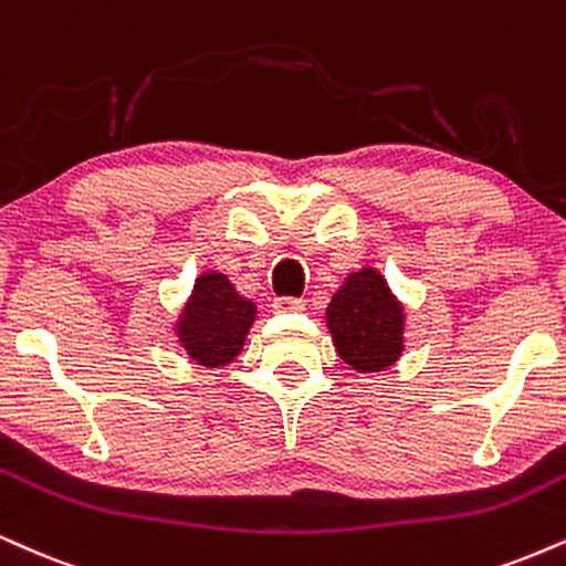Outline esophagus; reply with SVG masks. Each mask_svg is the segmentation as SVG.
Masks as SVG:
<instances>
[{"mask_svg":"<svg viewBox=\"0 0 566 566\" xmlns=\"http://www.w3.org/2000/svg\"><path fill=\"white\" fill-rule=\"evenodd\" d=\"M271 308H274L276 313H297L305 308V303L297 301V297H274Z\"/></svg>","mask_w":566,"mask_h":566,"instance_id":"1","label":"esophagus"}]
</instances>
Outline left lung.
<instances>
[{"label": "left lung", "mask_w": 566, "mask_h": 566, "mask_svg": "<svg viewBox=\"0 0 566 566\" xmlns=\"http://www.w3.org/2000/svg\"><path fill=\"white\" fill-rule=\"evenodd\" d=\"M339 358L358 371H385L403 353V305L374 269L350 274L326 305Z\"/></svg>", "instance_id": "obj_1"}]
</instances>
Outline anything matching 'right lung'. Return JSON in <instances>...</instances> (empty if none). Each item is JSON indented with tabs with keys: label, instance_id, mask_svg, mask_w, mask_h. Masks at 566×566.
<instances>
[{
	"label": "right lung",
	"instance_id": "obj_1",
	"mask_svg": "<svg viewBox=\"0 0 566 566\" xmlns=\"http://www.w3.org/2000/svg\"><path fill=\"white\" fill-rule=\"evenodd\" d=\"M255 313V303L242 297L227 276L208 271L197 276L192 297L176 322V335L195 364L218 369L240 356Z\"/></svg>",
	"mask_w": 566,
	"mask_h": 566
}]
</instances>
